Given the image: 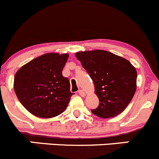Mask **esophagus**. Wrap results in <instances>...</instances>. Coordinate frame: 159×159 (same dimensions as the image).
Instances as JSON below:
<instances>
[{
    "label": "esophagus",
    "mask_w": 159,
    "mask_h": 159,
    "mask_svg": "<svg viewBox=\"0 0 159 159\" xmlns=\"http://www.w3.org/2000/svg\"><path fill=\"white\" fill-rule=\"evenodd\" d=\"M79 94L81 97H85V96H86V93H85V91L83 90V89H80Z\"/></svg>",
    "instance_id": "1"
}]
</instances>
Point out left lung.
Returning <instances> with one entry per match:
<instances>
[{"label": "left lung", "instance_id": "left-lung-1", "mask_svg": "<svg viewBox=\"0 0 159 159\" xmlns=\"http://www.w3.org/2000/svg\"><path fill=\"white\" fill-rule=\"evenodd\" d=\"M78 60L93 80L99 106L92 113L110 118L123 112L137 88V71L125 58L104 50L78 52Z\"/></svg>", "mask_w": 159, "mask_h": 159}]
</instances>
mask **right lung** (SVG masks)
<instances>
[{
  "label": "right lung",
  "mask_w": 159,
  "mask_h": 159,
  "mask_svg": "<svg viewBox=\"0 0 159 159\" xmlns=\"http://www.w3.org/2000/svg\"><path fill=\"white\" fill-rule=\"evenodd\" d=\"M67 53H46L21 66L14 80V89L21 104L36 117L51 118L67 107L73 93L62 71Z\"/></svg>",
  "instance_id": "1"
}]
</instances>
